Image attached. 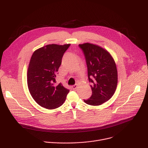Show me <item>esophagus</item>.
<instances>
[{"instance_id":"esophagus-1","label":"esophagus","mask_w":148,"mask_h":148,"mask_svg":"<svg viewBox=\"0 0 148 148\" xmlns=\"http://www.w3.org/2000/svg\"><path fill=\"white\" fill-rule=\"evenodd\" d=\"M71 87H72V88H73V90H75V89H77V84H75V85Z\"/></svg>"}]
</instances>
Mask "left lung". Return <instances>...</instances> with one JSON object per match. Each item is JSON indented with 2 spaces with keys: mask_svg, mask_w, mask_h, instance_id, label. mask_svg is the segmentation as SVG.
I'll list each match as a JSON object with an SVG mask.
<instances>
[{
  "mask_svg": "<svg viewBox=\"0 0 148 148\" xmlns=\"http://www.w3.org/2000/svg\"><path fill=\"white\" fill-rule=\"evenodd\" d=\"M79 46L85 56L88 79L92 84V95L84 101L94 106L100 105L108 101L116 89L118 72L115 62L107 50L98 45L86 43Z\"/></svg>",
  "mask_w": 148,
  "mask_h": 148,
  "instance_id": "left-lung-1",
  "label": "left lung"
}]
</instances>
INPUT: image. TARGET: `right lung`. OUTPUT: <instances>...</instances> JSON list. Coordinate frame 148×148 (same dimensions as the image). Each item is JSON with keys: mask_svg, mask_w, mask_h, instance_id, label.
Here are the masks:
<instances>
[{"mask_svg": "<svg viewBox=\"0 0 148 148\" xmlns=\"http://www.w3.org/2000/svg\"><path fill=\"white\" fill-rule=\"evenodd\" d=\"M70 44L48 45L33 53L29 64L27 81L29 92L41 107L56 109L66 101L69 90L61 83L56 85V77L63 54Z\"/></svg>", "mask_w": 148, "mask_h": 148, "instance_id": "right-lung-1", "label": "right lung"}]
</instances>
